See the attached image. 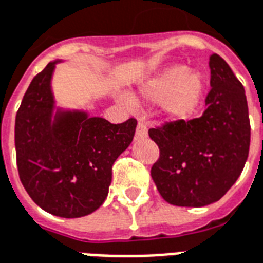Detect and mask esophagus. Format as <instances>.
Segmentation results:
<instances>
[{
	"instance_id": "1",
	"label": "esophagus",
	"mask_w": 263,
	"mask_h": 263,
	"mask_svg": "<svg viewBox=\"0 0 263 263\" xmlns=\"http://www.w3.org/2000/svg\"><path fill=\"white\" fill-rule=\"evenodd\" d=\"M146 134H148V129H146V125L144 122H138L137 129H136V140L142 137H146Z\"/></svg>"
}]
</instances>
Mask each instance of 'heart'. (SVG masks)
Masks as SVG:
<instances>
[{
    "label": "heart",
    "instance_id": "obj_1",
    "mask_svg": "<svg viewBox=\"0 0 263 263\" xmlns=\"http://www.w3.org/2000/svg\"><path fill=\"white\" fill-rule=\"evenodd\" d=\"M204 95V79L200 72L176 64L149 79L141 87V96L151 101H162V109L174 121H185L195 115ZM133 105L130 99H122Z\"/></svg>",
    "mask_w": 263,
    "mask_h": 263
}]
</instances>
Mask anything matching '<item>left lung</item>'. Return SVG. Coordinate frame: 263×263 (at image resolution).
<instances>
[{
    "label": "left lung",
    "instance_id": "obj_1",
    "mask_svg": "<svg viewBox=\"0 0 263 263\" xmlns=\"http://www.w3.org/2000/svg\"><path fill=\"white\" fill-rule=\"evenodd\" d=\"M207 108L200 118L149 129L159 146L151 176L164 200L180 207L218 201L241 174L250 149V118L243 85L217 53L210 56Z\"/></svg>",
    "mask_w": 263,
    "mask_h": 263
}]
</instances>
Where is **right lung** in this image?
I'll return each instance as SVG.
<instances>
[{"instance_id":"obj_1","label":"right lung","mask_w":263,"mask_h":263,"mask_svg":"<svg viewBox=\"0 0 263 263\" xmlns=\"http://www.w3.org/2000/svg\"><path fill=\"white\" fill-rule=\"evenodd\" d=\"M58 59L35 75L16 114L19 177L49 214L79 218L103 204L112 164L133 141L137 121L109 123L83 109L56 107L52 78Z\"/></svg>"}]
</instances>
